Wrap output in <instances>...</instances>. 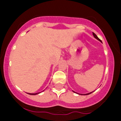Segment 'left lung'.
Here are the masks:
<instances>
[{
    "label": "left lung",
    "mask_w": 121,
    "mask_h": 121,
    "mask_svg": "<svg viewBox=\"0 0 121 121\" xmlns=\"http://www.w3.org/2000/svg\"><path fill=\"white\" fill-rule=\"evenodd\" d=\"M93 36H94V37H95V38H96V39H98V40H100V42H102V41H101V40H100V39H99V38H98V36H96V34H95V33H93ZM92 93V92H91ZM87 93V94H85V95H89V94H90V93Z\"/></svg>",
    "instance_id": "obj_1"
}]
</instances>
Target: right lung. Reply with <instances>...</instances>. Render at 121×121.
Listing matches in <instances>:
<instances>
[{"label":"right lung","mask_w":121,"mask_h":121,"mask_svg":"<svg viewBox=\"0 0 121 121\" xmlns=\"http://www.w3.org/2000/svg\"><path fill=\"white\" fill-rule=\"evenodd\" d=\"M29 94L31 95H37V93H29Z\"/></svg>","instance_id":"add662e5"}]
</instances>
